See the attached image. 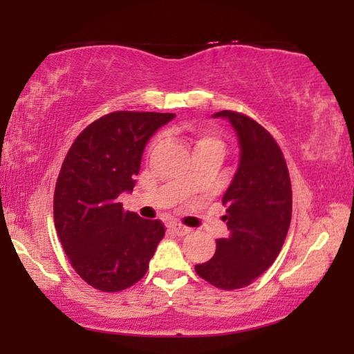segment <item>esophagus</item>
I'll use <instances>...</instances> for the list:
<instances>
[{
	"label": "esophagus",
	"instance_id": "esophagus-1",
	"mask_svg": "<svg viewBox=\"0 0 354 354\" xmlns=\"http://www.w3.org/2000/svg\"><path fill=\"white\" fill-rule=\"evenodd\" d=\"M169 230L173 232V234H176V236H185V234H189V232H190V227L183 226V225H178V223H170L169 225Z\"/></svg>",
	"mask_w": 354,
	"mask_h": 354
}]
</instances>
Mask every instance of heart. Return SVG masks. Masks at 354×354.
Instances as JSON below:
<instances>
[{"label": "heart", "instance_id": "heart-1", "mask_svg": "<svg viewBox=\"0 0 354 354\" xmlns=\"http://www.w3.org/2000/svg\"><path fill=\"white\" fill-rule=\"evenodd\" d=\"M206 143H218L220 145V142L218 140H215L214 137H209V136H203V137H200L198 140H196V147H201V145H206ZM195 147V148H196Z\"/></svg>", "mask_w": 354, "mask_h": 354}]
</instances>
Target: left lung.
Segmentation results:
<instances>
[{
    "label": "left lung",
    "mask_w": 354,
    "mask_h": 354,
    "mask_svg": "<svg viewBox=\"0 0 354 354\" xmlns=\"http://www.w3.org/2000/svg\"><path fill=\"white\" fill-rule=\"evenodd\" d=\"M212 117L231 123L241 154L221 198L230 236L215 241V254L195 272L218 289L234 290L253 283L279 254L290 226L292 187L283 151L268 131L232 111Z\"/></svg>",
    "instance_id": "left-lung-1"
}]
</instances>
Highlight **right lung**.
<instances>
[{
	"mask_svg": "<svg viewBox=\"0 0 354 354\" xmlns=\"http://www.w3.org/2000/svg\"><path fill=\"white\" fill-rule=\"evenodd\" d=\"M175 113L120 111L76 137L59 173L55 226L76 273L103 292L128 289L143 278L165 227L124 212L117 203L133 192L143 149Z\"/></svg>",
	"mask_w": 354,
	"mask_h": 354,
	"instance_id": "obj_1",
	"label": "right lung"
}]
</instances>
